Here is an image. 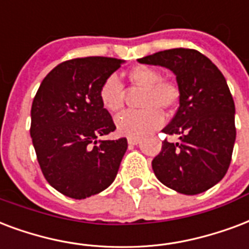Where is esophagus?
Wrapping results in <instances>:
<instances>
[{
    "instance_id": "esophagus-1",
    "label": "esophagus",
    "mask_w": 249,
    "mask_h": 249,
    "mask_svg": "<svg viewBox=\"0 0 249 249\" xmlns=\"http://www.w3.org/2000/svg\"><path fill=\"white\" fill-rule=\"evenodd\" d=\"M140 142V138L137 137H128V143L129 145H137Z\"/></svg>"
}]
</instances>
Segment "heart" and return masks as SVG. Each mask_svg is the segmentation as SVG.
<instances>
[{"label":"heart","instance_id":"b5f03b06","mask_svg":"<svg viewBox=\"0 0 249 249\" xmlns=\"http://www.w3.org/2000/svg\"><path fill=\"white\" fill-rule=\"evenodd\" d=\"M133 86L143 89L141 106L143 109L128 111L116 119L117 132L128 137H141L160 128L164 123L162 111H171L180 99L179 87L171 81L162 79V74L150 66H136L128 73ZM102 107L117 113L124 106V87L116 75L104 79L99 89Z\"/></svg>","mask_w":249,"mask_h":249}]
</instances>
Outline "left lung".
I'll list each match as a JSON object with an SVG mask.
<instances>
[{"label":"left lung","mask_w":249,"mask_h":249,"mask_svg":"<svg viewBox=\"0 0 249 249\" xmlns=\"http://www.w3.org/2000/svg\"><path fill=\"white\" fill-rule=\"evenodd\" d=\"M176 75L179 108L163 129L179 142H162L151 162L155 176L183 195H198L219 183L229 170L234 150L235 104L223 74L196 49L175 48L138 58Z\"/></svg>","instance_id":"1"}]
</instances>
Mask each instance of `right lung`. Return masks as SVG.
Wrapping results in <instances>:
<instances>
[{
    "label": "right lung",
    "mask_w": 249,
    "mask_h": 249,
    "mask_svg": "<svg viewBox=\"0 0 249 249\" xmlns=\"http://www.w3.org/2000/svg\"><path fill=\"white\" fill-rule=\"evenodd\" d=\"M124 60L83 57L47 74L31 107L32 143L41 172L62 195L83 200L113 183L126 138L100 141L116 126L99 100L100 85Z\"/></svg>",
    "instance_id": "1"
}]
</instances>
